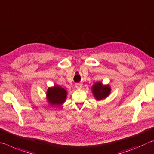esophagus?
<instances>
[{
	"label": "esophagus",
	"instance_id": "esophagus-1",
	"mask_svg": "<svg viewBox=\"0 0 154 154\" xmlns=\"http://www.w3.org/2000/svg\"><path fill=\"white\" fill-rule=\"evenodd\" d=\"M75 86V87H76L77 88H81L82 85L81 84V83H76Z\"/></svg>",
	"mask_w": 154,
	"mask_h": 154
}]
</instances>
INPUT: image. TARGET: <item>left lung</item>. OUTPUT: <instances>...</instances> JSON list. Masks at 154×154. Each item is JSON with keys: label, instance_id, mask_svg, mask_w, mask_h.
<instances>
[{"label": "left lung", "instance_id": "8db88e82", "mask_svg": "<svg viewBox=\"0 0 154 154\" xmlns=\"http://www.w3.org/2000/svg\"><path fill=\"white\" fill-rule=\"evenodd\" d=\"M92 91L97 100H101L109 95L111 88L109 85H103L101 82H97L93 86Z\"/></svg>", "mask_w": 154, "mask_h": 154}]
</instances>
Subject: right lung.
<instances>
[{
    "mask_svg": "<svg viewBox=\"0 0 154 154\" xmlns=\"http://www.w3.org/2000/svg\"><path fill=\"white\" fill-rule=\"evenodd\" d=\"M66 96L67 91L57 85L48 88L47 97L48 101L51 106H60L66 101Z\"/></svg>",
    "mask_w": 154,
    "mask_h": 154,
    "instance_id": "right-lung-1",
    "label": "right lung"
}]
</instances>
